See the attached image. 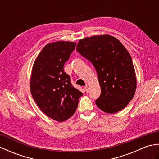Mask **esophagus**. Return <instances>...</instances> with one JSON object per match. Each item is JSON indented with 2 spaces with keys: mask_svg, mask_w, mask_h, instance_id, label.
Masks as SVG:
<instances>
[{
  "mask_svg": "<svg viewBox=\"0 0 159 159\" xmlns=\"http://www.w3.org/2000/svg\"><path fill=\"white\" fill-rule=\"evenodd\" d=\"M85 92L87 93V92H89V87L87 86V85H86V86H85Z\"/></svg>",
  "mask_w": 159,
  "mask_h": 159,
  "instance_id": "34e87169",
  "label": "esophagus"
}]
</instances>
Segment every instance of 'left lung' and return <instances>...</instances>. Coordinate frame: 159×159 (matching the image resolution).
<instances>
[{
	"label": "left lung",
	"mask_w": 159,
	"mask_h": 159,
	"mask_svg": "<svg viewBox=\"0 0 159 159\" xmlns=\"http://www.w3.org/2000/svg\"><path fill=\"white\" fill-rule=\"evenodd\" d=\"M76 50L96 70L101 87L98 107L108 113L124 109L135 93L137 79L131 57L122 43L109 35H95L80 39Z\"/></svg>",
	"instance_id": "left-lung-1"
}]
</instances>
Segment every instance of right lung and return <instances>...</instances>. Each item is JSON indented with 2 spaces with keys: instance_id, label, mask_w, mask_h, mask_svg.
<instances>
[{
  "instance_id": "obj_1",
  "label": "right lung",
  "mask_w": 159,
  "mask_h": 159,
  "mask_svg": "<svg viewBox=\"0 0 159 159\" xmlns=\"http://www.w3.org/2000/svg\"><path fill=\"white\" fill-rule=\"evenodd\" d=\"M75 42L59 41L46 45L33 64L30 82L35 102L47 116L63 121L75 113L83 93L74 87L64 64Z\"/></svg>"
}]
</instances>
